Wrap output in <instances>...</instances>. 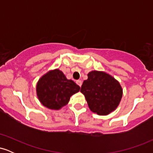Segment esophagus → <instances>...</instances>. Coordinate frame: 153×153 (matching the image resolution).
Wrapping results in <instances>:
<instances>
[{"instance_id":"esophagus-1","label":"esophagus","mask_w":153,"mask_h":153,"mask_svg":"<svg viewBox=\"0 0 153 153\" xmlns=\"http://www.w3.org/2000/svg\"><path fill=\"white\" fill-rule=\"evenodd\" d=\"M76 83L78 84L79 86L80 87V86H81V85H82V81H81V80H77V81H76Z\"/></svg>"}]
</instances>
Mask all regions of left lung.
<instances>
[{
	"label": "left lung",
	"mask_w": 153,
	"mask_h": 153,
	"mask_svg": "<svg viewBox=\"0 0 153 153\" xmlns=\"http://www.w3.org/2000/svg\"><path fill=\"white\" fill-rule=\"evenodd\" d=\"M80 92L91 111L108 115L114 111L122 97V88L114 78L102 71H91L84 80Z\"/></svg>",
	"instance_id": "left-lung-1"
}]
</instances>
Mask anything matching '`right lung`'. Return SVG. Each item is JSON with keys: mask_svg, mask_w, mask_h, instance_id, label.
I'll use <instances>...</instances> for the list:
<instances>
[{"mask_svg": "<svg viewBox=\"0 0 153 153\" xmlns=\"http://www.w3.org/2000/svg\"><path fill=\"white\" fill-rule=\"evenodd\" d=\"M80 86L66 78L59 69L49 71L39 80L36 95L43 106L59 110L68 103L71 96L80 91Z\"/></svg>", "mask_w": 153, "mask_h": 153, "instance_id": "obj_1", "label": "right lung"}]
</instances>
